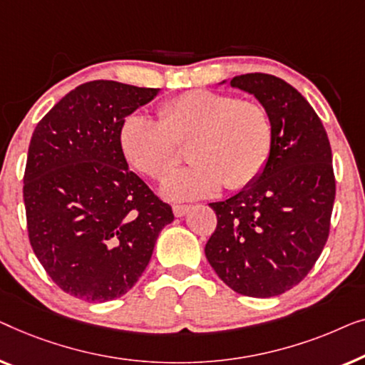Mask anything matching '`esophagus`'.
Returning a JSON list of instances; mask_svg holds the SVG:
<instances>
[{
  "label": "esophagus",
  "mask_w": 365,
  "mask_h": 365,
  "mask_svg": "<svg viewBox=\"0 0 365 365\" xmlns=\"http://www.w3.org/2000/svg\"><path fill=\"white\" fill-rule=\"evenodd\" d=\"M172 210H173V215H175V217L180 218V217H183L185 213L188 212L190 207H188V205H173Z\"/></svg>",
  "instance_id": "obj_1"
}]
</instances>
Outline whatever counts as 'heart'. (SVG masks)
I'll list each match as a JSON object with an SVG mask.
<instances>
[{"mask_svg": "<svg viewBox=\"0 0 365 365\" xmlns=\"http://www.w3.org/2000/svg\"><path fill=\"white\" fill-rule=\"evenodd\" d=\"M158 117L130 114L119 142L127 162L143 175L162 178L188 145L193 163L168 175L162 192L172 200L215 195L222 185L241 190L266 167L273 145V124L258 102L212 91H188L162 102Z\"/></svg>", "mask_w": 365, "mask_h": 365, "instance_id": "b5f03b06", "label": "heart"}]
</instances>
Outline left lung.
Returning a JSON list of instances; mask_svg holds the SVG:
<instances>
[{
  "label": "left lung",
  "instance_id": "left-lung-1",
  "mask_svg": "<svg viewBox=\"0 0 365 365\" xmlns=\"http://www.w3.org/2000/svg\"><path fill=\"white\" fill-rule=\"evenodd\" d=\"M230 84L253 94L268 110L273 145L253 183L210 203L217 228L205 255L233 291L278 296L306 278L329 236L336 198L331 143L309 102L286 81L253 73Z\"/></svg>",
  "mask_w": 365,
  "mask_h": 365
}]
</instances>
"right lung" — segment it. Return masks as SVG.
I'll list each match as a JSON object with an SVG mask.
<instances>
[{
    "label": "right lung",
    "mask_w": 365,
    "mask_h": 365,
    "mask_svg": "<svg viewBox=\"0 0 365 365\" xmlns=\"http://www.w3.org/2000/svg\"><path fill=\"white\" fill-rule=\"evenodd\" d=\"M158 89L91 81L66 94L31 137L23 198L28 236L49 278L89 302L124 296L173 222L129 170L119 133L125 117Z\"/></svg>",
    "instance_id": "right-lung-1"
}]
</instances>
